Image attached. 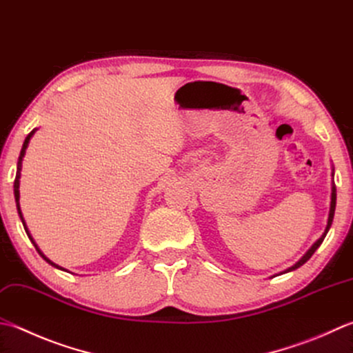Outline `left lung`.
I'll return each instance as SVG.
<instances>
[{
  "mask_svg": "<svg viewBox=\"0 0 353 353\" xmlns=\"http://www.w3.org/2000/svg\"><path fill=\"white\" fill-rule=\"evenodd\" d=\"M335 205H336V188H335V185H332V199H330V211H329V219H327V226H326V231H324V234L323 236L315 241V243L312 245V248H310V250L303 255L301 257V260H299L296 261V263L294 265V266H291L289 269H286L285 272H289V271H294V269H296V268H300V266H303L306 263V261L312 257V254L319 250V246L323 243V240H324V237H326V234H327V231H329V228H330V225H332V220H334V214H335Z\"/></svg>",
  "mask_w": 353,
  "mask_h": 353,
  "instance_id": "left-lung-1",
  "label": "left lung"
}]
</instances>
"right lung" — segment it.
<instances>
[{"label": "right lung", "mask_w": 353, "mask_h": 353, "mask_svg": "<svg viewBox=\"0 0 353 353\" xmlns=\"http://www.w3.org/2000/svg\"><path fill=\"white\" fill-rule=\"evenodd\" d=\"M37 130H33V131H30L29 134H27V137H26V141H24V143H23V148H21V153H19V157H18V165H17V177H15V182H13V192H15V200H17V206H18V214H19V217H21V220H23V214H21V210H19V177H21V163H23V157H24V154H26V148H27V145H29V141H30V137L33 136V133ZM23 225H24V230H26V232H27V236H29V231H27V228H26V223H24V220H23ZM30 237V236H29ZM30 240H32V237H30ZM33 241V240H32ZM33 245H34V241H33ZM34 248H37V251L39 252V255L41 257H43L47 263H50L52 266H54V268H59V269H62L61 266H58V265H54V263H52L50 260H48L46 255L41 252L39 250H38V246L34 245Z\"/></svg>", "instance_id": "obj_1"}]
</instances>
